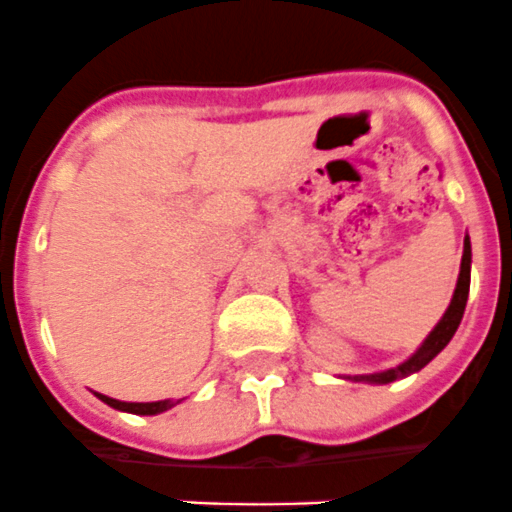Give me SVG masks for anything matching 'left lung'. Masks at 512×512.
Here are the masks:
<instances>
[{"label": "left lung", "mask_w": 512, "mask_h": 512, "mask_svg": "<svg viewBox=\"0 0 512 512\" xmlns=\"http://www.w3.org/2000/svg\"><path fill=\"white\" fill-rule=\"evenodd\" d=\"M469 273H472V245H469V237H464V252H462V267H459L457 288H454V296H451L449 308L444 311V316L439 319V324L431 329V334L423 339L421 347L411 354V357L400 362V365L390 367V370L372 372V375H347L344 380L354 382H372V385H388V382L403 380V377L413 375V372L423 370V367L451 342V336L457 334L459 321L464 316V308H467V296H469Z\"/></svg>", "instance_id": "1"}]
</instances>
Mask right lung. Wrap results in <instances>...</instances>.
Listing matches in <instances>:
<instances>
[{
    "mask_svg": "<svg viewBox=\"0 0 512 512\" xmlns=\"http://www.w3.org/2000/svg\"><path fill=\"white\" fill-rule=\"evenodd\" d=\"M96 398H99L101 403H107V405H112V408H117V411L135 413V416H158V413L168 411V408H173L176 403H181V400H155V403H124V400H114V398H109V395H101V393H96Z\"/></svg>",
    "mask_w": 512,
    "mask_h": 512,
    "instance_id": "right-lung-1",
    "label": "right lung"
}]
</instances>
